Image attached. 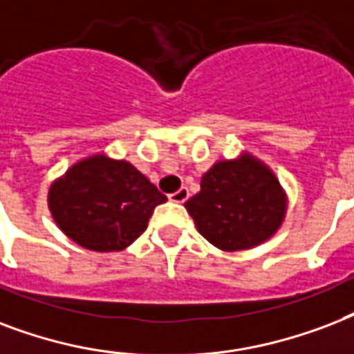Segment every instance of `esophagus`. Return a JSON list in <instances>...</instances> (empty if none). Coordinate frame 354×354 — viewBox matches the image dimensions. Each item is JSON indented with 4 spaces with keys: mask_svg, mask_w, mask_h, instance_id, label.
I'll use <instances>...</instances> for the list:
<instances>
[{
    "mask_svg": "<svg viewBox=\"0 0 354 354\" xmlns=\"http://www.w3.org/2000/svg\"><path fill=\"white\" fill-rule=\"evenodd\" d=\"M188 196H190V192H188V188H179L177 192H174L171 196H169V201H174V203H185L186 199H188Z\"/></svg>",
    "mask_w": 354,
    "mask_h": 354,
    "instance_id": "esophagus-1",
    "label": "esophagus"
}]
</instances>
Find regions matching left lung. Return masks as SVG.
<instances>
[{"instance_id": "left-lung-1", "label": "left lung", "mask_w": 354, "mask_h": 354, "mask_svg": "<svg viewBox=\"0 0 354 354\" xmlns=\"http://www.w3.org/2000/svg\"><path fill=\"white\" fill-rule=\"evenodd\" d=\"M185 207L201 236L232 253L257 248L281 229L288 196L268 164L242 151L216 160Z\"/></svg>"}]
</instances>
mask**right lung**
Returning a JSON list of instances; mask_svg holds the SVG:
<instances>
[{"label":"right lung","mask_w":354,"mask_h":354,"mask_svg":"<svg viewBox=\"0 0 354 354\" xmlns=\"http://www.w3.org/2000/svg\"><path fill=\"white\" fill-rule=\"evenodd\" d=\"M166 196L127 160L94 153L73 162L51 183L48 207L72 242L111 253L129 248L147 229Z\"/></svg>","instance_id":"1"}]
</instances>
